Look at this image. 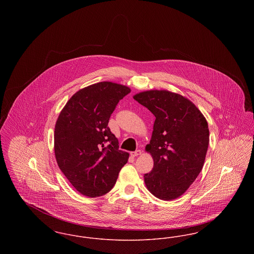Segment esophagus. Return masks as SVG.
Instances as JSON below:
<instances>
[{
  "instance_id": "34e87169",
  "label": "esophagus",
  "mask_w": 254,
  "mask_h": 254,
  "mask_svg": "<svg viewBox=\"0 0 254 254\" xmlns=\"http://www.w3.org/2000/svg\"><path fill=\"white\" fill-rule=\"evenodd\" d=\"M142 154V151L141 150H136V151H132V152H130V155L132 156V157H136V156H139V155H141Z\"/></svg>"
}]
</instances>
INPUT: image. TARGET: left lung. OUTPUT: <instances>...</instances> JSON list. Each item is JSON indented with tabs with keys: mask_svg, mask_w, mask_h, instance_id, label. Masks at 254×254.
Segmentation results:
<instances>
[{
	"mask_svg": "<svg viewBox=\"0 0 254 254\" xmlns=\"http://www.w3.org/2000/svg\"><path fill=\"white\" fill-rule=\"evenodd\" d=\"M155 117L150 143L154 165L144 175L147 190L162 200L178 198L203 169L209 142L207 122L190 100L168 90L133 97Z\"/></svg>",
	"mask_w": 254,
	"mask_h": 254,
	"instance_id": "obj_1",
	"label": "left lung"
}]
</instances>
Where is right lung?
<instances>
[{"label": "right lung", "mask_w": 254, "mask_h": 254, "mask_svg": "<svg viewBox=\"0 0 254 254\" xmlns=\"http://www.w3.org/2000/svg\"><path fill=\"white\" fill-rule=\"evenodd\" d=\"M126 85L101 82L73 95L61 111L54 131V151L62 172L73 187L94 198L115 185L129 154L119 149L109 121Z\"/></svg>", "instance_id": "right-lung-1"}]
</instances>
